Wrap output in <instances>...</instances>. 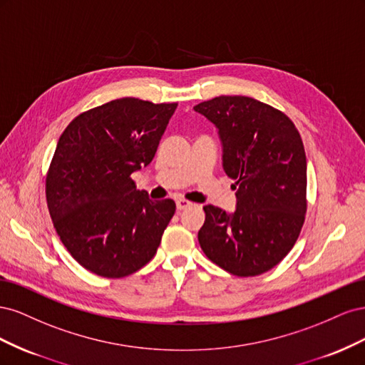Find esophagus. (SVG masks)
Instances as JSON below:
<instances>
[{"label": "esophagus", "instance_id": "esophagus-1", "mask_svg": "<svg viewBox=\"0 0 365 365\" xmlns=\"http://www.w3.org/2000/svg\"><path fill=\"white\" fill-rule=\"evenodd\" d=\"M190 205H192V202H189L187 200H178V201H176V208H178L180 212H181V210H185L187 207H190Z\"/></svg>", "mask_w": 365, "mask_h": 365}]
</instances>
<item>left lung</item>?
Here are the masks:
<instances>
[{"label":"left lung","instance_id":"1","mask_svg":"<svg viewBox=\"0 0 365 365\" xmlns=\"http://www.w3.org/2000/svg\"><path fill=\"white\" fill-rule=\"evenodd\" d=\"M222 145V168L236 180V210L205 205L197 240L205 256L239 277L269 271L300 235L306 213V153L292 121L245 96L196 105Z\"/></svg>","mask_w":365,"mask_h":365}]
</instances>
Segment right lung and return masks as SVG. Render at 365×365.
Here are the masks:
<instances>
[{
    "mask_svg": "<svg viewBox=\"0 0 365 365\" xmlns=\"http://www.w3.org/2000/svg\"><path fill=\"white\" fill-rule=\"evenodd\" d=\"M178 103L117 98L77 115L62 132L47 175V205L65 248L101 277L120 279L155 256L175 215L130 175L155 157Z\"/></svg>",
    "mask_w": 365,
    "mask_h": 365,
    "instance_id": "1",
    "label": "right lung"
}]
</instances>
